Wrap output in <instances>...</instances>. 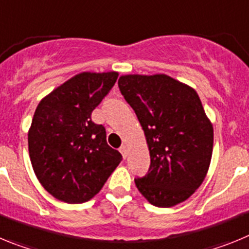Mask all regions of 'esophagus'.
Returning <instances> with one entry per match:
<instances>
[{
	"instance_id": "34e87169",
	"label": "esophagus",
	"mask_w": 249,
	"mask_h": 249,
	"mask_svg": "<svg viewBox=\"0 0 249 249\" xmlns=\"http://www.w3.org/2000/svg\"><path fill=\"white\" fill-rule=\"evenodd\" d=\"M120 152H121V153H122L123 158H126V157H127V155H128V148H127L126 144H123V146L121 147Z\"/></svg>"
}]
</instances>
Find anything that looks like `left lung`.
I'll return each instance as SVG.
<instances>
[{
	"instance_id": "left-lung-1",
	"label": "left lung",
	"mask_w": 249,
	"mask_h": 249,
	"mask_svg": "<svg viewBox=\"0 0 249 249\" xmlns=\"http://www.w3.org/2000/svg\"><path fill=\"white\" fill-rule=\"evenodd\" d=\"M137 114L151 156L148 173L136 178L151 204L168 208L188 199L210 168L213 127L192 87L167 74H124L118 80Z\"/></svg>"
}]
</instances>
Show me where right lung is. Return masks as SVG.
<instances>
[{
    "instance_id": "1",
    "label": "right lung",
    "mask_w": 249,
    "mask_h": 249,
    "mask_svg": "<svg viewBox=\"0 0 249 249\" xmlns=\"http://www.w3.org/2000/svg\"><path fill=\"white\" fill-rule=\"evenodd\" d=\"M118 72H82L37 106L28 152L39 183L54 198L83 203L97 195L122 155L107 144L106 129L91 114L117 81Z\"/></svg>"
}]
</instances>
